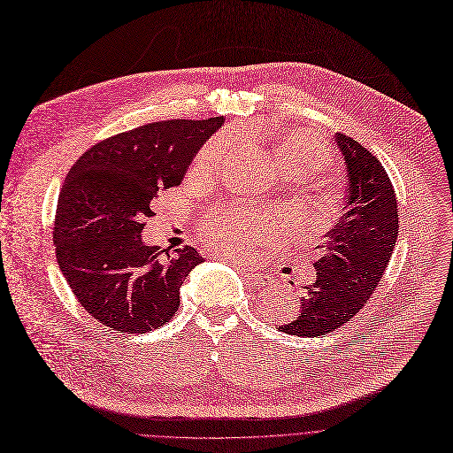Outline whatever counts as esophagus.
Returning <instances> with one entry per match:
<instances>
[{"label":"esophagus","mask_w":453,"mask_h":453,"mask_svg":"<svg viewBox=\"0 0 453 453\" xmlns=\"http://www.w3.org/2000/svg\"><path fill=\"white\" fill-rule=\"evenodd\" d=\"M241 275H242V280L248 285H251V287H266V285H270L268 275H265L261 272H255L251 268H246V266L241 268Z\"/></svg>","instance_id":"34e87169"}]
</instances>
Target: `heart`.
<instances>
[{"mask_svg": "<svg viewBox=\"0 0 453 453\" xmlns=\"http://www.w3.org/2000/svg\"><path fill=\"white\" fill-rule=\"evenodd\" d=\"M227 151L224 141L209 142L194 161V173L205 175L212 172ZM275 159L283 172L319 170L327 165L329 151L317 133L309 129H288L278 136ZM281 224L270 214L257 209L229 207L211 214L203 224L207 242L234 253H248L250 246L259 241H270L280 233Z\"/></svg>", "mask_w": 453, "mask_h": 453, "instance_id": "obj_1", "label": "heart"}]
</instances>
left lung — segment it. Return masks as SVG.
Instances as JSON below:
<instances>
[{
  "instance_id": "1",
  "label": "left lung",
  "mask_w": 453,
  "mask_h": 453,
  "mask_svg": "<svg viewBox=\"0 0 453 453\" xmlns=\"http://www.w3.org/2000/svg\"><path fill=\"white\" fill-rule=\"evenodd\" d=\"M335 146L346 170V203L324 233L317 280L305 287L300 314L280 327L287 335L319 337L349 322L383 278L398 239V203L381 163L349 136Z\"/></svg>"
}]
</instances>
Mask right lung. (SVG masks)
Wrapping results in <instances>:
<instances>
[{
  "label": "right lung",
  "instance_id": "right-lung-1",
  "mask_svg": "<svg viewBox=\"0 0 453 453\" xmlns=\"http://www.w3.org/2000/svg\"><path fill=\"white\" fill-rule=\"evenodd\" d=\"M222 126L224 116L153 122L97 142L70 168L57 205L55 255L73 296L97 322L146 333L180 309L181 285L202 255L192 246L163 255L141 234L153 200L183 181L194 155Z\"/></svg>",
  "mask_w": 453,
  "mask_h": 453
}]
</instances>
